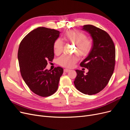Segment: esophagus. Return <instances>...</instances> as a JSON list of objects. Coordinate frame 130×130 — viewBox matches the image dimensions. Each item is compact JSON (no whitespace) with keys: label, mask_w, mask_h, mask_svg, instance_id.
<instances>
[{"label":"esophagus","mask_w":130,"mask_h":130,"mask_svg":"<svg viewBox=\"0 0 130 130\" xmlns=\"http://www.w3.org/2000/svg\"><path fill=\"white\" fill-rule=\"evenodd\" d=\"M70 71V69H64V72H66V73H67V72H69Z\"/></svg>","instance_id":"obj_1"}]
</instances>
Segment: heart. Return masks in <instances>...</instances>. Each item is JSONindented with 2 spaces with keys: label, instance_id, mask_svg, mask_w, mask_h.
<instances>
[{
  "label": "heart",
  "instance_id": "1",
  "mask_svg": "<svg viewBox=\"0 0 130 130\" xmlns=\"http://www.w3.org/2000/svg\"><path fill=\"white\" fill-rule=\"evenodd\" d=\"M63 40L67 42L74 44V52L80 57H85L89 54L93 47V42L87 37L85 34L78 30L67 31L63 35ZM63 43L60 39H57L54 43V51L56 55L60 54L62 50ZM76 55H63L58 58V64L66 68H71L77 62Z\"/></svg>",
  "mask_w": 130,
  "mask_h": 130
}]
</instances>
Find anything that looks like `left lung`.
<instances>
[{"label": "left lung", "mask_w": 130, "mask_h": 130, "mask_svg": "<svg viewBox=\"0 0 130 130\" xmlns=\"http://www.w3.org/2000/svg\"><path fill=\"white\" fill-rule=\"evenodd\" d=\"M82 30L87 31L93 39V47L88 56L80 66L88 69L84 74L76 70L77 76L74 81L76 89L81 93L93 95L100 92L108 83L116 63L115 44L108 33L92 25H85Z\"/></svg>", "instance_id": "1"}]
</instances>
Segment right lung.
<instances>
[{
    "mask_svg": "<svg viewBox=\"0 0 130 130\" xmlns=\"http://www.w3.org/2000/svg\"><path fill=\"white\" fill-rule=\"evenodd\" d=\"M60 31L39 27L24 37L19 44L18 59L21 75L30 89L37 95L46 97L58 88L63 69L60 67L46 69L47 61L54 57V43Z\"/></svg>",
    "mask_w": 130,
    "mask_h": 130,
    "instance_id": "right-lung-1",
    "label": "right lung"
}]
</instances>
